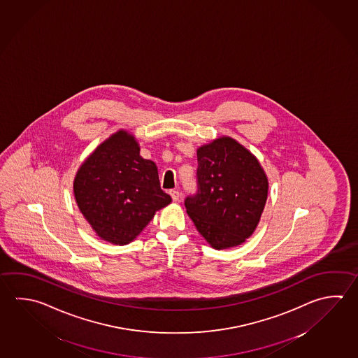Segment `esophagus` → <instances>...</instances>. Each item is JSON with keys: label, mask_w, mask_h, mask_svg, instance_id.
<instances>
[{"label": "esophagus", "mask_w": 358, "mask_h": 358, "mask_svg": "<svg viewBox=\"0 0 358 358\" xmlns=\"http://www.w3.org/2000/svg\"><path fill=\"white\" fill-rule=\"evenodd\" d=\"M169 194L171 195V198H173V201L176 202V201H179V198H180V193L176 190V189H171L169 192Z\"/></svg>", "instance_id": "1"}]
</instances>
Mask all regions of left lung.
Wrapping results in <instances>:
<instances>
[{
  "label": "left lung",
  "mask_w": 358,
  "mask_h": 358,
  "mask_svg": "<svg viewBox=\"0 0 358 358\" xmlns=\"http://www.w3.org/2000/svg\"><path fill=\"white\" fill-rule=\"evenodd\" d=\"M196 192L184 201L198 232L215 250L245 242L260 221L268 182L260 163L231 137L196 151Z\"/></svg>",
  "instance_id": "8db88e82"
}]
</instances>
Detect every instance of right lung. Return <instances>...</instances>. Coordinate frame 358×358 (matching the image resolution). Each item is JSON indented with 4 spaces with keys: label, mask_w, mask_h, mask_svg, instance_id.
<instances>
[{
    "label": "right lung",
    "mask_w": 358,
    "mask_h": 358,
    "mask_svg": "<svg viewBox=\"0 0 358 358\" xmlns=\"http://www.w3.org/2000/svg\"><path fill=\"white\" fill-rule=\"evenodd\" d=\"M74 195L94 232L115 245H127L171 202L160 188L155 163L140 156L135 137L118 131L101 143L74 179Z\"/></svg>",
    "instance_id": "1"
}]
</instances>
